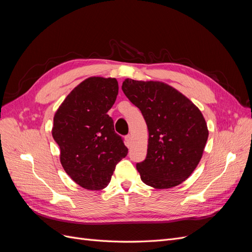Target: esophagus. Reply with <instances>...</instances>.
<instances>
[{
	"instance_id": "obj_1",
	"label": "esophagus",
	"mask_w": 252,
	"mask_h": 252,
	"mask_svg": "<svg viewBox=\"0 0 252 252\" xmlns=\"http://www.w3.org/2000/svg\"><path fill=\"white\" fill-rule=\"evenodd\" d=\"M131 135L130 134H128V135H126L125 136V144H126V146L127 147H129L131 145Z\"/></svg>"
}]
</instances>
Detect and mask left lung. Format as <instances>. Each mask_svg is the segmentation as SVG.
I'll return each instance as SVG.
<instances>
[{
	"label": "left lung",
	"instance_id": "1",
	"mask_svg": "<svg viewBox=\"0 0 252 252\" xmlns=\"http://www.w3.org/2000/svg\"><path fill=\"white\" fill-rule=\"evenodd\" d=\"M122 89L148 128L147 157L136 164L141 180L156 189L180 185L200 163L208 139L201 110L164 82L126 79Z\"/></svg>",
	"mask_w": 252,
	"mask_h": 252
}]
</instances>
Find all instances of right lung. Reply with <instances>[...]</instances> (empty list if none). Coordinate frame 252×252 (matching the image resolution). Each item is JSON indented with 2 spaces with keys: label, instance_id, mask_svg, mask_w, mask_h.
Returning a JSON list of instances; mask_svg holds the SVG:
<instances>
[{
  "label": "right lung",
  "instance_id": "right-lung-1",
  "mask_svg": "<svg viewBox=\"0 0 252 252\" xmlns=\"http://www.w3.org/2000/svg\"><path fill=\"white\" fill-rule=\"evenodd\" d=\"M114 78L90 77L72 89L55 113L52 136L64 170L81 187L101 190L128 149L107 112L116 102Z\"/></svg>",
  "mask_w": 252,
  "mask_h": 252
}]
</instances>
